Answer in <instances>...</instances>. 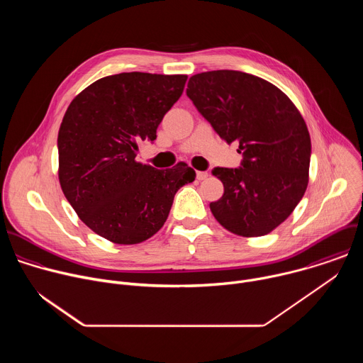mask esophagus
<instances>
[{"mask_svg": "<svg viewBox=\"0 0 363 363\" xmlns=\"http://www.w3.org/2000/svg\"><path fill=\"white\" fill-rule=\"evenodd\" d=\"M208 178V172H202V171H196V179L198 181H203Z\"/></svg>", "mask_w": 363, "mask_h": 363, "instance_id": "34e87169", "label": "esophagus"}]
</instances>
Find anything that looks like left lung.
I'll return each mask as SVG.
<instances>
[{
  "mask_svg": "<svg viewBox=\"0 0 363 363\" xmlns=\"http://www.w3.org/2000/svg\"><path fill=\"white\" fill-rule=\"evenodd\" d=\"M186 96L227 143L240 168H214L224 185L210 203L216 220L242 237L272 233L293 213L308 182L310 135L293 101L274 84L235 70L195 74Z\"/></svg>",
  "mask_w": 363,
  "mask_h": 363,
  "instance_id": "8db88e82",
  "label": "left lung"
}]
</instances>
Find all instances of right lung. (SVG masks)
<instances>
[{"instance_id":"add662e5","label":"right lung","mask_w":363,"mask_h":363,"mask_svg":"<svg viewBox=\"0 0 363 363\" xmlns=\"http://www.w3.org/2000/svg\"><path fill=\"white\" fill-rule=\"evenodd\" d=\"M185 74L121 73L79 93L60 125L59 181L79 218L115 244H138L165 224L177 191L195 179L185 162H136L138 143L157 139L181 97Z\"/></svg>"}]
</instances>
